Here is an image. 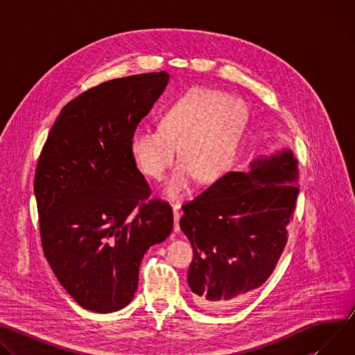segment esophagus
Wrapping results in <instances>:
<instances>
[{"label": "esophagus", "instance_id": "34e87169", "mask_svg": "<svg viewBox=\"0 0 355 355\" xmlns=\"http://www.w3.org/2000/svg\"><path fill=\"white\" fill-rule=\"evenodd\" d=\"M174 232H180V219H181V212H180V205H174Z\"/></svg>", "mask_w": 355, "mask_h": 355}]
</instances>
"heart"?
Returning <instances> with one entry per match:
<instances>
[{"mask_svg":"<svg viewBox=\"0 0 355 355\" xmlns=\"http://www.w3.org/2000/svg\"><path fill=\"white\" fill-rule=\"evenodd\" d=\"M247 118V105L240 98L195 87L167 108L160 126L133 132L130 155L146 175L163 180L175 164L181 146L182 164L163 189L166 196L177 199L195 178L211 184L230 168Z\"/></svg>","mask_w":355,"mask_h":355,"instance_id":"b5f03b06","label":"heart"}]
</instances>
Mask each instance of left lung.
I'll list each match as a JSON object with an SVG mask.
<instances>
[{
  "instance_id": "8db88e82",
  "label": "left lung",
  "mask_w": 355,
  "mask_h": 355,
  "mask_svg": "<svg viewBox=\"0 0 355 355\" xmlns=\"http://www.w3.org/2000/svg\"><path fill=\"white\" fill-rule=\"evenodd\" d=\"M297 162L291 150L230 171L182 205L181 230L193 259L188 285L193 302L208 311L232 308L261 286L286 244L296 207Z\"/></svg>"
}]
</instances>
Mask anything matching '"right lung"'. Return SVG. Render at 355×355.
Instances as JSON below:
<instances>
[{
    "label": "right lung",
    "mask_w": 355,
    "mask_h": 355,
    "mask_svg": "<svg viewBox=\"0 0 355 355\" xmlns=\"http://www.w3.org/2000/svg\"><path fill=\"white\" fill-rule=\"evenodd\" d=\"M166 71L105 81L62 110L37 162L33 191L44 257L87 311L128 306L144 252L173 230L167 202L151 199L129 141L163 94Z\"/></svg>",
    "instance_id": "right-lung-1"
}]
</instances>
